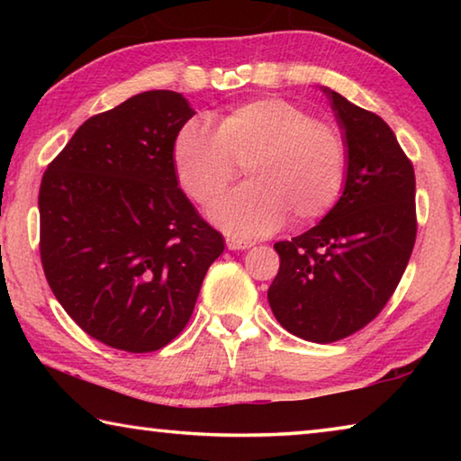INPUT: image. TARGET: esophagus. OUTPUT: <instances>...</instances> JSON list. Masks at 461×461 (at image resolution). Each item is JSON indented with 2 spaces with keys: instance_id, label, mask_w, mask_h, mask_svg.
Here are the masks:
<instances>
[{
  "instance_id": "1",
  "label": "esophagus",
  "mask_w": 461,
  "mask_h": 461,
  "mask_svg": "<svg viewBox=\"0 0 461 461\" xmlns=\"http://www.w3.org/2000/svg\"><path fill=\"white\" fill-rule=\"evenodd\" d=\"M225 246L230 249H248L254 246V241H248V240H238V238H225Z\"/></svg>"
}]
</instances>
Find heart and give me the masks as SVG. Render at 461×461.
<instances>
[{
	"label": "heart",
	"instance_id": "heart-1",
	"mask_svg": "<svg viewBox=\"0 0 461 461\" xmlns=\"http://www.w3.org/2000/svg\"><path fill=\"white\" fill-rule=\"evenodd\" d=\"M170 158L181 191L201 207L213 205L244 167L249 183L212 212L233 236H262L288 215L294 223L321 220L341 197L349 167L343 131L283 97L241 104L213 128L185 123Z\"/></svg>",
	"mask_w": 461,
	"mask_h": 461
}]
</instances>
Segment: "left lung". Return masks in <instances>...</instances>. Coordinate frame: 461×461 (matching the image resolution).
Wrapping results in <instances>:
<instances>
[{
  "label": "left lung",
  "mask_w": 461,
  "mask_h": 461,
  "mask_svg": "<svg viewBox=\"0 0 461 461\" xmlns=\"http://www.w3.org/2000/svg\"><path fill=\"white\" fill-rule=\"evenodd\" d=\"M346 136L349 167L339 201L315 228L276 241L280 268L268 303L307 341L348 338L399 286L417 238L415 170L380 115L323 89Z\"/></svg>",
  "instance_id": "8db88e82"
}]
</instances>
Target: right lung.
Instances as JSON below:
<instances>
[{
	"label": "right lung",
	"mask_w": 461,
	"mask_h": 461,
	"mask_svg": "<svg viewBox=\"0 0 461 461\" xmlns=\"http://www.w3.org/2000/svg\"><path fill=\"white\" fill-rule=\"evenodd\" d=\"M193 115L181 93H140L85 122L42 176L46 280L73 321L109 348L146 354L173 341L223 252L170 158Z\"/></svg>",
	"instance_id": "right-lung-1"
}]
</instances>
